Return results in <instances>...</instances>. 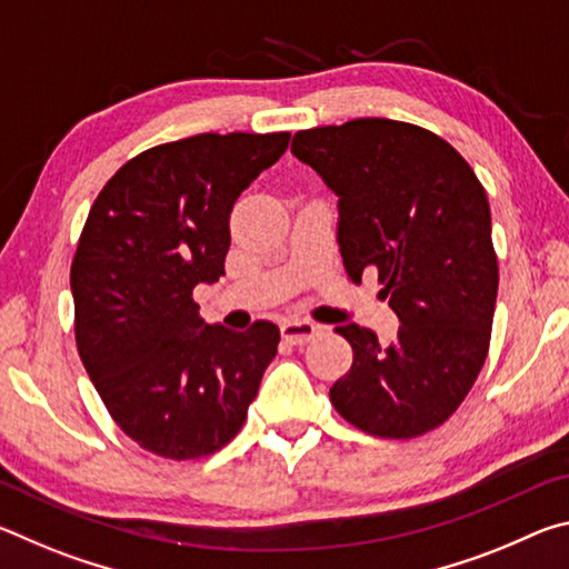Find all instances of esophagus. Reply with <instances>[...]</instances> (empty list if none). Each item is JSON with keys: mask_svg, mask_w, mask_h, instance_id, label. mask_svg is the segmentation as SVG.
I'll return each mask as SVG.
<instances>
[{"mask_svg": "<svg viewBox=\"0 0 569 569\" xmlns=\"http://www.w3.org/2000/svg\"><path fill=\"white\" fill-rule=\"evenodd\" d=\"M281 331H283L286 341L306 343V341H311L316 333H319V323L306 321V319H288V321H283Z\"/></svg>", "mask_w": 569, "mask_h": 569, "instance_id": "34e87169", "label": "esophagus"}]
</instances>
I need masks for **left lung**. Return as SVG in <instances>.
<instances>
[{"mask_svg":"<svg viewBox=\"0 0 569 569\" xmlns=\"http://www.w3.org/2000/svg\"><path fill=\"white\" fill-rule=\"evenodd\" d=\"M293 156L339 198L336 240L361 281L379 271L397 339L343 323L349 373L331 387L346 421L373 437L437 429L477 381L497 303L492 213L475 170L419 124L359 118L293 134Z\"/></svg>","mask_w":569,"mask_h":569,"instance_id":"obj_1","label":"left lung"}]
</instances>
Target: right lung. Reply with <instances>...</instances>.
I'll use <instances>...</instances> for the list:
<instances>
[{"instance_id":"1","label":"right lung","mask_w":569,"mask_h":569,"mask_svg":"<svg viewBox=\"0 0 569 569\" xmlns=\"http://www.w3.org/2000/svg\"><path fill=\"white\" fill-rule=\"evenodd\" d=\"M291 132H203L150 148L90 208L70 271L77 351L118 427L166 459L238 435L281 331L210 326L192 288L226 276L230 210Z\"/></svg>"}]
</instances>
